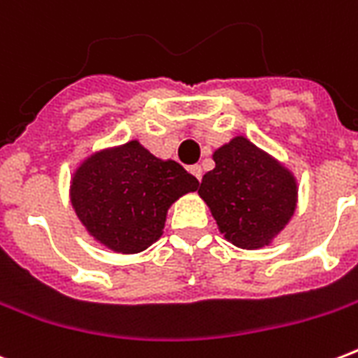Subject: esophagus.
<instances>
[{"label":"esophagus","mask_w":358,"mask_h":358,"mask_svg":"<svg viewBox=\"0 0 358 358\" xmlns=\"http://www.w3.org/2000/svg\"><path fill=\"white\" fill-rule=\"evenodd\" d=\"M189 171H191V174H193V176H195V178L201 182V180H202V167H201V165H193Z\"/></svg>","instance_id":"esophagus-1"}]
</instances>
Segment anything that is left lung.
I'll list each match as a JSON object with an SVG mask.
<instances>
[{
	"mask_svg": "<svg viewBox=\"0 0 358 358\" xmlns=\"http://www.w3.org/2000/svg\"><path fill=\"white\" fill-rule=\"evenodd\" d=\"M215 169L202 176L204 199L221 234L241 249H260L288 224L297 182L288 169L245 137L213 152Z\"/></svg>",
	"mask_w": 358,
	"mask_h": 358,
	"instance_id": "8db88e82",
	"label": "left lung"
}]
</instances>
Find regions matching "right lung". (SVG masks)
I'll return each instance as SVG.
<instances>
[{
  "label": "right lung",
  "mask_w": 358,
  "mask_h": 358,
  "mask_svg": "<svg viewBox=\"0 0 358 358\" xmlns=\"http://www.w3.org/2000/svg\"><path fill=\"white\" fill-rule=\"evenodd\" d=\"M196 187L199 180L180 163L157 159L129 141L87 157L74 173L70 199L92 238L134 255L162 238L171 204Z\"/></svg>",
  "instance_id": "obj_1"
}]
</instances>
